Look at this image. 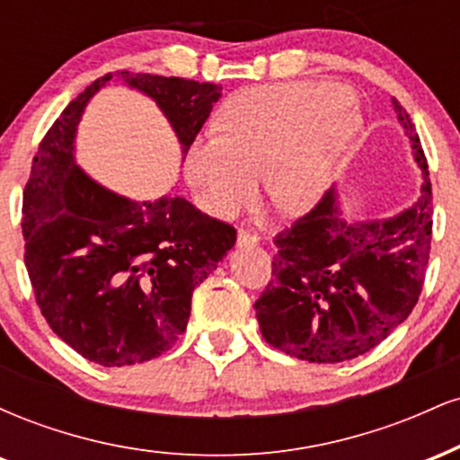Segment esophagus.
Returning a JSON list of instances; mask_svg holds the SVG:
<instances>
[{"mask_svg": "<svg viewBox=\"0 0 460 460\" xmlns=\"http://www.w3.org/2000/svg\"><path fill=\"white\" fill-rule=\"evenodd\" d=\"M257 242H260L257 234H251V231H244V229L237 231V246H255Z\"/></svg>", "mask_w": 460, "mask_h": 460, "instance_id": "1", "label": "esophagus"}]
</instances>
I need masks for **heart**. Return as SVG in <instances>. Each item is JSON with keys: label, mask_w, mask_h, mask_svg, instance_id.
Here are the masks:
<instances>
[{"label": "heart", "mask_w": 460, "mask_h": 460, "mask_svg": "<svg viewBox=\"0 0 460 460\" xmlns=\"http://www.w3.org/2000/svg\"><path fill=\"white\" fill-rule=\"evenodd\" d=\"M358 128L350 93L337 84L248 88L225 105L220 134L192 142L186 172L205 208L223 218L255 200L257 175L281 212L303 214L329 188Z\"/></svg>", "instance_id": "1"}]
</instances>
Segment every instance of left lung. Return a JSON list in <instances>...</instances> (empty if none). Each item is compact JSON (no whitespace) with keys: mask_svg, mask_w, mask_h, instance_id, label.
Returning a JSON list of instances; mask_svg holds the SVG:
<instances>
[{"mask_svg":"<svg viewBox=\"0 0 460 460\" xmlns=\"http://www.w3.org/2000/svg\"><path fill=\"white\" fill-rule=\"evenodd\" d=\"M420 164L421 194L387 220L341 218L335 188L274 237L272 279L255 303L263 340L309 363L366 355L417 305L432 242L429 164L413 120L392 99Z\"/></svg>","mask_w":460,"mask_h":460,"instance_id":"8db88e82","label":"left lung"}]
</instances>
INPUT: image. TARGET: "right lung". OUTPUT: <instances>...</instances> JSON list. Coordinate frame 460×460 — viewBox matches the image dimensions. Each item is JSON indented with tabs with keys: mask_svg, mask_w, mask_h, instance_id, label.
Masks as SVG:
<instances>
[{
	"mask_svg": "<svg viewBox=\"0 0 460 460\" xmlns=\"http://www.w3.org/2000/svg\"><path fill=\"white\" fill-rule=\"evenodd\" d=\"M171 120L188 153L223 94L220 84L120 71ZM112 73L94 79L56 119L23 190V237L36 303L51 331L88 361L134 366L164 355L186 331L197 285L235 244V229L181 197L131 200L75 164L84 108Z\"/></svg>",
	"mask_w": 460,
	"mask_h": 460,
	"instance_id": "right-lung-1",
	"label": "right lung"
}]
</instances>
